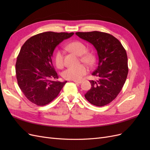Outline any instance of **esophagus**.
I'll list each match as a JSON object with an SVG mask.
<instances>
[{"label":"esophagus","instance_id":"1","mask_svg":"<svg viewBox=\"0 0 150 150\" xmlns=\"http://www.w3.org/2000/svg\"><path fill=\"white\" fill-rule=\"evenodd\" d=\"M73 82L76 83H78V84H81V83L83 82L82 81H76V80H73Z\"/></svg>","mask_w":150,"mask_h":150}]
</instances>
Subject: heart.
I'll return each instance as SVG.
<instances>
[{
    "label": "heart",
    "mask_w": 150,
    "mask_h": 150,
    "mask_svg": "<svg viewBox=\"0 0 150 150\" xmlns=\"http://www.w3.org/2000/svg\"><path fill=\"white\" fill-rule=\"evenodd\" d=\"M66 49L68 51L81 56V61L88 66H93L94 63V57L91 53L86 52V47L80 41H74L67 45ZM54 61L56 66L61 68L64 64L63 53L61 51L56 52L54 57ZM88 72V69L84 65L69 67L62 72L63 78L69 80H79Z\"/></svg>",
    "instance_id": "obj_1"
}]
</instances>
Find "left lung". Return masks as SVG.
<instances>
[{
	"mask_svg": "<svg viewBox=\"0 0 150 150\" xmlns=\"http://www.w3.org/2000/svg\"><path fill=\"white\" fill-rule=\"evenodd\" d=\"M76 34L93 45L98 56V67L92 75L99 79L89 81L91 88L84 97L94 106H105L116 98L125 83L128 73L126 52L110 34L93 31Z\"/></svg>",
	"mask_w": 150,
	"mask_h": 150,
	"instance_id": "left-lung-1",
	"label": "left lung"
}]
</instances>
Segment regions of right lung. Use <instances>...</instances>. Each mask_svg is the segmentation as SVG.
I'll return each mask as SVG.
<instances>
[{
  "mask_svg": "<svg viewBox=\"0 0 150 150\" xmlns=\"http://www.w3.org/2000/svg\"><path fill=\"white\" fill-rule=\"evenodd\" d=\"M74 33L46 32L33 36L22 46L16 64L22 92L33 103L44 106L56 98L67 81H58L52 57L54 49Z\"/></svg>",
  "mask_w": 150,
  "mask_h": 150,
  "instance_id": "right-lung-1",
  "label": "right lung"
}]
</instances>
